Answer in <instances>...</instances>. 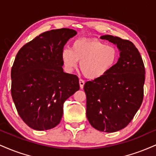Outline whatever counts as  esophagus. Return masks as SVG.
Instances as JSON below:
<instances>
[{"instance_id": "obj_1", "label": "esophagus", "mask_w": 156, "mask_h": 156, "mask_svg": "<svg viewBox=\"0 0 156 156\" xmlns=\"http://www.w3.org/2000/svg\"><path fill=\"white\" fill-rule=\"evenodd\" d=\"M79 84H80V88L82 89L83 88L84 84H85V82H84V80L83 79H80L79 80Z\"/></svg>"}]
</instances>
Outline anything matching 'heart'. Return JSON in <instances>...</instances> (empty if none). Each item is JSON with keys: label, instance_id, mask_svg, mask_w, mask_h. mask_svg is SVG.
Wrapping results in <instances>:
<instances>
[{"label": "heart", "instance_id": "obj_1", "mask_svg": "<svg viewBox=\"0 0 156 156\" xmlns=\"http://www.w3.org/2000/svg\"><path fill=\"white\" fill-rule=\"evenodd\" d=\"M62 59L65 69L72 72L80 62V69L84 76L96 80L102 78L115 67L119 52L112 46L97 40L78 39L73 43L72 49L64 48Z\"/></svg>", "mask_w": 156, "mask_h": 156}]
</instances>
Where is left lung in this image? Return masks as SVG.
Wrapping results in <instances>:
<instances>
[{"mask_svg": "<svg viewBox=\"0 0 156 156\" xmlns=\"http://www.w3.org/2000/svg\"><path fill=\"white\" fill-rule=\"evenodd\" d=\"M101 38L117 45L120 58L108 74L84 85L86 116L94 128L111 133L127 126L141 106L145 70L140 52L130 41L109 35Z\"/></svg>", "mask_w": 156, "mask_h": 156, "instance_id": "1", "label": "left lung"}]
</instances>
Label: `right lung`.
<instances>
[{
  "label": "right lung",
  "instance_id": "add662e5",
  "mask_svg": "<svg viewBox=\"0 0 156 156\" xmlns=\"http://www.w3.org/2000/svg\"><path fill=\"white\" fill-rule=\"evenodd\" d=\"M77 34L68 28L41 33L24 45L12 67V96L19 115L30 128L38 131L57 126L63 104L79 90L76 75L64 73L62 51Z\"/></svg>",
  "mask_w": 156,
  "mask_h": 156
}]
</instances>
